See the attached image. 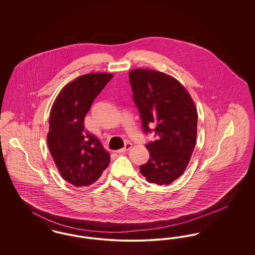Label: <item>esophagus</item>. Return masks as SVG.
Returning a JSON list of instances; mask_svg holds the SVG:
<instances>
[{
  "label": "esophagus",
  "mask_w": 255,
  "mask_h": 255,
  "mask_svg": "<svg viewBox=\"0 0 255 255\" xmlns=\"http://www.w3.org/2000/svg\"><path fill=\"white\" fill-rule=\"evenodd\" d=\"M131 147H132V143H131L130 141H126V142H125V145H124V147L122 148V149H120V150H118L117 152H118V153H122V152L128 151V150H129Z\"/></svg>",
  "instance_id": "obj_1"
}]
</instances>
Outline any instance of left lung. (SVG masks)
I'll return each instance as SVG.
<instances>
[{"mask_svg":"<svg viewBox=\"0 0 255 255\" xmlns=\"http://www.w3.org/2000/svg\"><path fill=\"white\" fill-rule=\"evenodd\" d=\"M134 105L143 133H155L146 144L150 158L139 166L147 182L170 184L186 168L197 137L198 114L185 88L174 77L153 70L129 73Z\"/></svg>","mask_w":255,"mask_h":255,"instance_id":"left-lung-1","label":"left lung"}]
</instances>
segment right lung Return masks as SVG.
<instances>
[{
    "mask_svg": "<svg viewBox=\"0 0 255 255\" xmlns=\"http://www.w3.org/2000/svg\"><path fill=\"white\" fill-rule=\"evenodd\" d=\"M113 76L89 73L75 78L62 89L50 110L49 152L63 179L74 186L94 183L109 165V153L86 131L84 119Z\"/></svg>",
    "mask_w": 255,
    "mask_h": 255,
    "instance_id": "1",
    "label": "right lung"
}]
</instances>
